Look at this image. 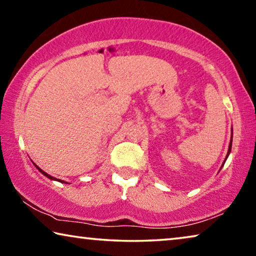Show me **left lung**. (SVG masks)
Instances as JSON below:
<instances>
[{"instance_id":"obj_1","label":"left lung","mask_w":256,"mask_h":256,"mask_svg":"<svg viewBox=\"0 0 256 256\" xmlns=\"http://www.w3.org/2000/svg\"><path fill=\"white\" fill-rule=\"evenodd\" d=\"M231 144H232V136H231V140H230V144H229V149H228V154H226V158H228V156H229V154H230V152H231ZM226 160H224V162H223V164L226 163ZM223 164H222V166H223Z\"/></svg>"}]
</instances>
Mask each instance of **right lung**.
I'll return each instance as SVG.
<instances>
[{"mask_svg": "<svg viewBox=\"0 0 256 256\" xmlns=\"http://www.w3.org/2000/svg\"><path fill=\"white\" fill-rule=\"evenodd\" d=\"M35 166H36V168H38V171H40V173H42V174H44V176H46V178H48V179H51V180H56V181H59V182H62V184H64V180H60V179H56V178H54V176H50V174H48L46 172H44V171H43V170H40V168H38V165H35Z\"/></svg>", "mask_w": 256, "mask_h": 256, "instance_id": "1", "label": "right lung"}]
</instances>
